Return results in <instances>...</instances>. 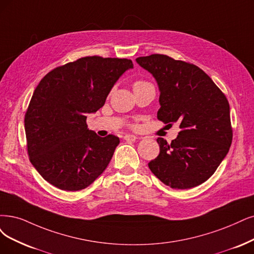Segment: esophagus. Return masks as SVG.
Masks as SVG:
<instances>
[{"label":"esophagus","mask_w":254,"mask_h":254,"mask_svg":"<svg viewBox=\"0 0 254 254\" xmlns=\"http://www.w3.org/2000/svg\"><path fill=\"white\" fill-rule=\"evenodd\" d=\"M136 139H137V137L135 135H126L125 136V140H127V141H135Z\"/></svg>","instance_id":"esophagus-1"}]
</instances>
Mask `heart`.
I'll use <instances>...</instances> for the list:
<instances>
[{
    "instance_id": "b5f03b06",
    "label": "heart",
    "mask_w": 254,
    "mask_h": 254,
    "mask_svg": "<svg viewBox=\"0 0 254 254\" xmlns=\"http://www.w3.org/2000/svg\"><path fill=\"white\" fill-rule=\"evenodd\" d=\"M147 83H148V82H146V81H144V80H137V81L134 82L133 87H134V89H136V88H139V87L145 86V84H147Z\"/></svg>"
}]
</instances>
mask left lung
Returning a JSON list of instances; mask_svg holds the SVG:
<instances>
[{
    "instance_id": "obj_1",
    "label": "left lung",
    "mask_w": 254,
    "mask_h": 254,
    "mask_svg": "<svg viewBox=\"0 0 254 254\" xmlns=\"http://www.w3.org/2000/svg\"><path fill=\"white\" fill-rule=\"evenodd\" d=\"M155 77L161 108L157 118L179 124L171 143L158 138L160 153L149 170L165 185L189 190L204 183L226 157L232 142L229 102L212 79L195 64L164 54L136 59Z\"/></svg>"
}]
</instances>
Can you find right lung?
I'll use <instances>...</instances> for the list:
<instances>
[{
  "instance_id": "obj_1",
  "label": "right lung",
  "mask_w": 254,
  "mask_h": 254,
  "mask_svg": "<svg viewBox=\"0 0 254 254\" xmlns=\"http://www.w3.org/2000/svg\"><path fill=\"white\" fill-rule=\"evenodd\" d=\"M127 59L86 56L46 74L25 114L29 160L44 179L62 190L91 185L106 170L119 138L88 128L87 114L103 107L127 70Z\"/></svg>"
}]
</instances>
